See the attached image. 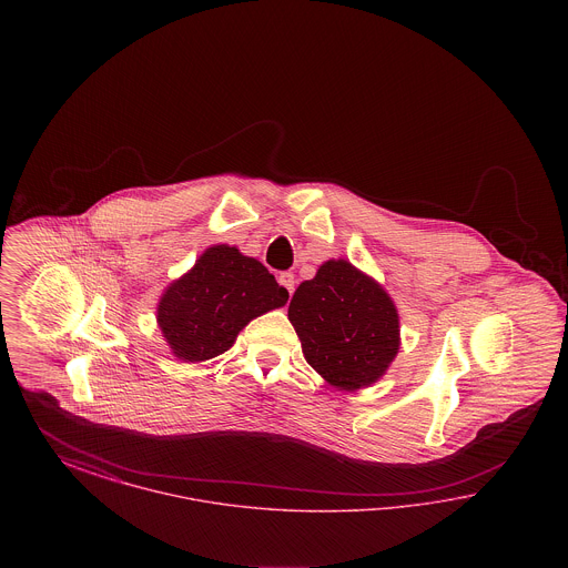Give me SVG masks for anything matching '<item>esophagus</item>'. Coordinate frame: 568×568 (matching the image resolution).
<instances>
[{
    "mask_svg": "<svg viewBox=\"0 0 568 568\" xmlns=\"http://www.w3.org/2000/svg\"><path fill=\"white\" fill-rule=\"evenodd\" d=\"M278 283L290 292V296L294 294V290H296V276H294L292 272H281V274H278Z\"/></svg>",
    "mask_w": 568,
    "mask_h": 568,
    "instance_id": "34e87169",
    "label": "esophagus"
}]
</instances>
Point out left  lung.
<instances>
[{
	"label": "left lung",
	"instance_id": "left-lung-1",
	"mask_svg": "<svg viewBox=\"0 0 568 568\" xmlns=\"http://www.w3.org/2000/svg\"><path fill=\"white\" fill-rule=\"evenodd\" d=\"M287 317L306 362L343 392L377 383L400 349L394 300L347 260H327L300 283Z\"/></svg>",
	"mask_w": 568,
	"mask_h": 568
}]
</instances>
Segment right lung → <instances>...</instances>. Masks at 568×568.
Masks as SVG:
<instances>
[{
    "label": "right lung",
    "mask_w": 568,
    "mask_h": 568,
    "mask_svg": "<svg viewBox=\"0 0 568 568\" xmlns=\"http://www.w3.org/2000/svg\"><path fill=\"white\" fill-rule=\"evenodd\" d=\"M287 297L262 262L236 246L213 244L163 290L158 325L174 357L206 362L227 352L248 322L285 306Z\"/></svg>",
    "instance_id": "add662e5"
}]
</instances>
